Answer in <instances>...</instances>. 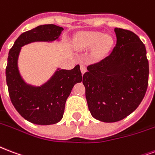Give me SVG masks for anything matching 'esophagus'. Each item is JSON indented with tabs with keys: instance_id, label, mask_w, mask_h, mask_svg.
<instances>
[{
	"instance_id": "obj_1",
	"label": "esophagus",
	"mask_w": 155,
	"mask_h": 155,
	"mask_svg": "<svg viewBox=\"0 0 155 155\" xmlns=\"http://www.w3.org/2000/svg\"><path fill=\"white\" fill-rule=\"evenodd\" d=\"M80 71H81L82 74H84L86 72V67L84 64L80 65Z\"/></svg>"
}]
</instances>
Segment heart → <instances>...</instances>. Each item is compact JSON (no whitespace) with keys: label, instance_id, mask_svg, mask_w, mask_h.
Here are the masks:
<instances>
[{"label":"heart","instance_id":"1","mask_svg":"<svg viewBox=\"0 0 155 155\" xmlns=\"http://www.w3.org/2000/svg\"><path fill=\"white\" fill-rule=\"evenodd\" d=\"M111 36L100 31H85L82 33L75 41V47L80 50H88L92 48L93 58L100 59L109 53L113 45Z\"/></svg>","mask_w":155,"mask_h":155}]
</instances>
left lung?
I'll list each match as a JSON object with an SVG mask.
<instances>
[{
    "mask_svg": "<svg viewBox=\"0 0 155 155\" xmlns=\"http://www.w3.org/2000/svg\"><path fill=\"white\" fill-rule=\"evenodd\" d=\"M117 41L111 53L87 67L83 75L88 110L105 123L124 119L145 97L149 78L146 46L135 33L114 28Z\"/></svg>",
    "mask_w": 155,
    "mask_h": 155,
    "instance_id": "left-lung-1",
    "label": "left lung"
}]
</instances>
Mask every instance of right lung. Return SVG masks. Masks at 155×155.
Instances as JSON below:
<instances>
[{"label":"right lung","instance_id":"obj_1","mask_svg":"<svg viewBox=\"0 0 155 155\" xmlns=\"http://www.w3.org/2000/svg\"><path fill=\"white\" fill-rule=\"evenodd\" d=\"M63 30L54 24L38 26L21 34L9 52L5 75L9 97L21 116L35 124H54L62 120L66 101L74 85L82 81V75L79 65L71 70L58 67L41 85L28 84L18 69L20 51L33 42L59 41Z\"/></svg>","mask_w":155,"mask_h":155}]
</instances>
